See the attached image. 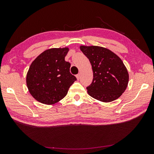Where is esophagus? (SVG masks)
I'll use <instances>...</instances> for the list:
<instances>
[{
	"mask_svg": "<svg viewBox=\"0 0 154 154\" xmlns=\"http://www.w3.org/2000/svg\"><path fill=\"white\" fill-rule=\"evenodd\" d=\"M76 77H77V80H79V79H80V77H81V74H80V73H79V74H77V75H76Z\"/></svg>",
	"mask_w": 154,
	"mask_h": 154,
	"instance_id": "esophagus-1",
	"label": "esophagus"
}]
</instances>
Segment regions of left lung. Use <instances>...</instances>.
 <instances>
[{"mask_svg":"<svg viewBox=\"0 0 154 154\" xmlns=\"http://www.w3.org/2000/svg\"><path fill=\"white\" fill-rule=\"evenodd\" d=\"M80 49L92 67V82L86 88L88 94L105 103L118 99L126 90L129 79L120 58L102 47L82 45Z\"/></svg>","mask_w":154,"mask_h":154,"instance_id":"1","label":"left lung"}]
</instances>
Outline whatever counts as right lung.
Segmentation results:
<instances>
[{"label":"right lung","mask_w":154,"mask_h":154,"mask_svg":"<svg viewBox=\"0 0 154 154\" xmlns=\"http://www.w3.org/2000/svg\"><path fill=\"white\" fill-rule=\"evenodd\" d=\"M68 51V48L47 49L31 64L26 84L30 94L38 102L45 105L58 103L77 80L70 72L71 64L64 60Z\"/></svg>","instance_id":"1"}]
</instances>
